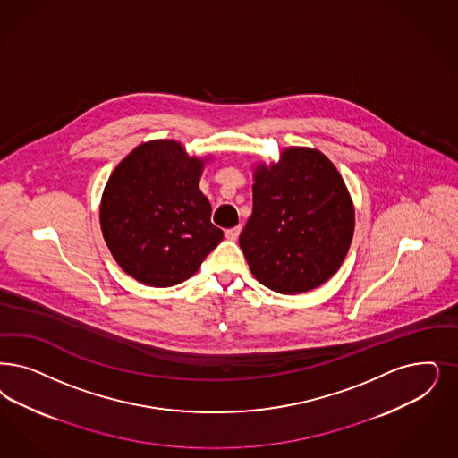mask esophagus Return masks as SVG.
<instances>
[{"instance_id": "obj_1", "label": "esophagus", "mask_w": 458, "mask_h": 458, "mask_svg": "<svg viewBox=\"0 0 458 458\" xmlns=\"http://www.w3.org/2000/svg\"><path fill=\"white\" fill-rule=\"evenodd\" d=\"M240 232H242V226H233V228H228L226 232H225V237L228 238V240H237L238 235H240Z\"/></svg>"}]
</instances>
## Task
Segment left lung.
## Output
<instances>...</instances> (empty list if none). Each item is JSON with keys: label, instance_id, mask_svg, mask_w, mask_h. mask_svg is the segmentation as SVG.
<instances>
[{"label": "left lung", "instance_id": "1", "mask_svg": "<svg viewBox=\"0 0 458 458\" xmlns=\"http://www.w3.org/2000/svg\"><path fill=\"white\" fill-rule=\"evenodd\" d=\"M253 211L240 249L253 277L281 294L325 284L342 267L355 208L344 177L318 148L287 147L253 165Z\"/></svg>", "mask_w": 458, "mask_h": 458}]
</instances>
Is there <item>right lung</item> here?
I'll use <instances>...</instances> for the list:
<instances>
[{
    "label": "right lung",
    "instance_id": "1",
    "mask_svg": "<svg viewBox=\"0 0 458 458\" xmlns=\"http://www.w3.org/2000/svg\"><path fill=\"white\" fill-rule=\"evenodd\" d=\"M209 160L160 139L135 147L111 173L99 203L101 232L116 264L135 281L181 284L223 240L199 190Z\"/></svg>",
    "mask_w": 458,
    "mask_h": 458
}]
</instances>
